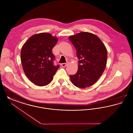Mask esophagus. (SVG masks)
<instances>
[{
  "instance_id": "1",
  "label": "esophagus",
  "mask_w": 133,
  "mask_h": 133,
  "mask_svg": "<svg viewBox=\"0 0 133 133\" xmlns=\"http://www.w3.org/2000/svg\"><path fill=\"white\" fill-rule=\"evenodd\" d=\"M67 64H68V63H62L61 64V66H62V67H65V66H67Z\"/></svg>"
}]
</instances>
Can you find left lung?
Segmentation results:
<instances>
[{"label": "left lung", "mask_w": 133, "mask_h": 133, "mask_svg": "<svg viewBox=\"0 0 133 133\" xmlns=\"http://www.w3.org/2000/svg\"><path fill=\"white\" fill-rule=\"evenodd\" d=\"M70 41L74 46L79 59L76 74L70 75L73 84L80 88H85L94 84L105 69L107 51L100 39L95 34L82 32L70 36Z\"/></svg>", "instance_id": "left-lung-1"}]
</instances>
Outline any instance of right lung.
I'll use <instances>...</instances> for the list:
<instances>
[{
  "instance_id": "right-lung-1",
  "label": "right lung",
  "mask_w": 133,
  "mask_h": 133,
  "mask_svg": "<svg viewBox=\"0 0 133 133\" xmlns=\"http://www.w3.org/2000/svg\"><path fill=\"white\" fill-rule=\"evenodd\" d=\"M58 38L49 33L32 35L23 44L21 51V61L26 76L35 85L44 86L52 81L60 67L53 65L55 56L52 48Z\"/></svg>"
}]
</instances>
